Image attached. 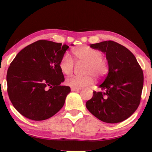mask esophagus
I'll return each instance as SVG.
<instances>
[{"instance_id": "1", "label": "esophagus", "mask_w": 152, "mask_h": 152, "mask_svg": "<svg viewBox=\"0 0 152 152\" xmlns=\"http://www.w3.org/2000/svg\"><path fill=\"white\" fill-rule=\"evenodd\" d=\"M81 88H71V91H80Z\"/></svg>"}]
</instances>
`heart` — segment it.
Wrapping results in <instances>:
<instances>
[{
    "mask_svg": "<svg viewBox=\"0 0 152 152\" xmlns=\"http://www.w3.org/2000/svg\"><path fill=\"white\" fill-rule=\"evenodd\" d=\"M75 61L77 64H85L84 77L72 75L66 80V84L72 88H82L93 82V78L98 80L104 79L109 73V64L108 60L103 57L102 52L89 46H81L72 50ZM74 60L68 53H65L60 59V70L65 75H70L75 68Z\"/></svg>",
    "mask_w": 152,
    "mask_h": 152,
    "instance_id": "1",
    "label": "heart"
}]
</instances>
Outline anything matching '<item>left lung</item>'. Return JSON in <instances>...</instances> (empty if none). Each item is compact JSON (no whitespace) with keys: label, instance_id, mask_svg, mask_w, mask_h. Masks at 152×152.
<instances>
[{"label":"left lung","instance_id":"8db88e82","mask_svg":"<svg viewBox=\"0 0 152 152\" xmlns=\"http://www.w3.org/2000/svg\"><path fill=\"white\" fill-rule=\"evenodd\" d=\"M106 54L109 71L86 102L87 109L101 121L118 123L129 118L140 102L144 76L129 50L113 41L91 44Z\"/></svg>","mask_w":152,"mask_h":152}]
</instances>
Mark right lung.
<instances>
[{"label": "right lung", "mask_w": 152, "mask_h": 152, "mask_svg": "<svg viewBox=\"0 0 152 152\" xmlns=\"http://www.w3.org/2000/svg\"><path fill=\"white\" fill-rule=\"evenodd\" d=\"M68 48L39 40L21 50L11 62L7 72V93L21 115L40 121L63 107L70 88L60 85L64 77L59 63Z\"/></svg>", "instance_id": "1"}]
</instances>
